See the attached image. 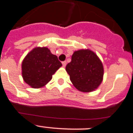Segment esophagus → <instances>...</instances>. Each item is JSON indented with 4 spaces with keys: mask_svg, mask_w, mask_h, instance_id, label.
<instances>
[{
    "mask_svg": "<svg viewBox=\"0 0 133 133\" xmlns=\"http://www.w3.org/2000/svg\"><path fill=\"white\" fill-rule=\"evenodd\" d=\"M62 64H63V66L64 67H65L66 65V61H63L62 62Z\"/></svg>",
    "mask_w": 133,
    "mask_h": 133,
    "instance_id": "obj_1",
    "label": "esophagus"
}]
</instances>
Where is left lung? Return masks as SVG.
<instances>
[{
  "label": "left lung",
  "instance_id": "8db88e82",
  "mask_svg": "<svg viewBox=\"0 0 133 133\" xmlns=\"http://www.w3.org/2000/svg\"><path fill=\"white\" fill-rule=\"evenodd\" d=\"M73 85L80 92L95 90L103 80V67L97 55L89 49L74 52L71 61L66 66Z\"/></svg>",
  "mask_w": 133,
  "mask_h": 133
}]
</instances>
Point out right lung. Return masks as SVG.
Masks as SVG:
<instances>
[{
  "mask_svg": "<svg viewBox=\"0 0 133 133\" xmlns=\"http://www.w3.org/2000/svg\"><path fill=\"white\" fill-rule=\"evenodd\" d=\"M62 66L58 57L47 47H36L25 56L22 64V77L34 88L44 86Z\"/></svg>",
  "mask_w": 133,
  "mask_h": 133,
  "instance_id": "add662e5",
  "label": "right lung"
}]
</instances>
